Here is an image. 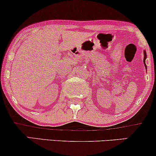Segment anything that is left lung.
<instances>
[{
    "mask_svg": "<svg viewBox=\"0 0 156 156\" xmlns=\"http://www.w3.org/2000/svg\"><path fill=\"white\" fill-rule=\"evenodd\" d=\"M146 57H147V54H146V51H144V66H145L146 68H147V66H146L145 65V59H146Z\"/></svg>",
    "mask_w": 156,
    "mask_h": 156,
    "instance_id": "obj_1",
    "label": "left lung"
}]
</instances>
